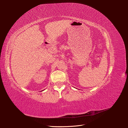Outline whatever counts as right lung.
I'll return each instance as SVG.
<instances>
[{"label":"right lung","mask_w":128,"mask_h":128,"mask_svg":"<svg viewBox=\"0 0 128 128\" xmlns=\"http://www.w3.org/2000/svg\"><path fill=\"white\" fill-rule=\"evenodd\" d=\"M42 91H43V90H42Z\"/></svg>","instance_id":"add662e5"}]
</instances>
